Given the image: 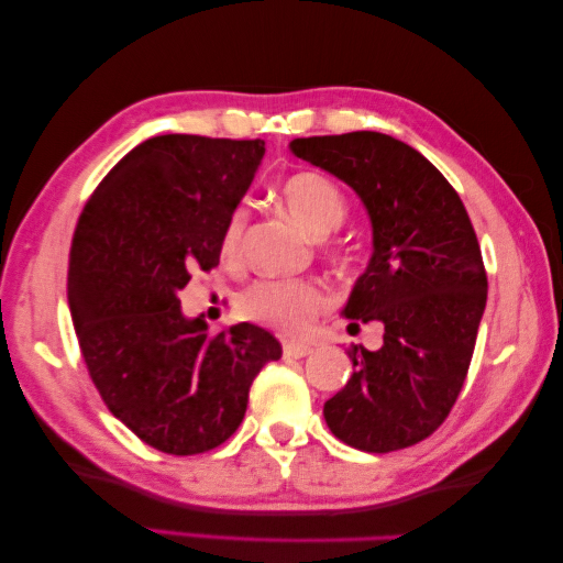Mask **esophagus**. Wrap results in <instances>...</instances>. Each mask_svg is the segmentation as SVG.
<instances>
[{"label":"esophagus","mask_w":563,"mask_h":563,"mask_svg":"<svg viewBox=\"0 0 563 563\" xmlns=\"http://www.w3.org/2000/svg\"><path fill=\"white\" fill-rule=\"evenodd\" d=\"M311 354V346L309 344H299V342H287L284 344V356L289 358H303Z\"/></svg>","instance_id":"1"}]
</instances>
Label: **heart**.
Wrapping results in <instances>:
<instances>
[{
    "instance_id": "1",
    "label": "heart",
    "mask_w": 563,
    "mask_h": 563,
    "mask_svg": "<svg viewBox=\"0 0 563 563\" xmlns=\"http://www.w3.org/2000/svg\"><path fill=\"white\" fill-rule=\"evenodd\" d=\"M282 205L289 217L314 239H324L336 232L346 219V199L334 181L317 172L294 174L279 189ZM246 209L239 207L229 217L221 234V254L224 260H236L246 232ZM329 307V291L311 279H264L249 287L239 297V311L246 319L260 321L264 327L294 334L309 324Z\"/></svg>"
}]
</instances>
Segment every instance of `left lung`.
I'll use <instances>...</instances> for the list:
<instances>
[{"label": "left lung", "mask_w": 563, "mask_h": 563, "mask_svg": "<svg viewBox=\"0 0 563 563\" xmlns=\"http://www.w3.org/2000/svg\"><path fill=\"white\" fill-rule=\"evenodd\" d=\"M299 159L356 191L372 221V260L342 314L376 321V352L352 349L354 374L324 404L331 434L386 454L434 434L472 364L486 272L462 199L427 156L379 132L294 140Z\"/></svg>", "instance_id": "8db88e82"}]
</instances>
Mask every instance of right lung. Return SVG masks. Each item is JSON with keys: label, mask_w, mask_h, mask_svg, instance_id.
<instances>
[{"label": "right lung", "mask_w": 563, "mask_h": 563, "mask_svg": "<svg viewBox=\"0 0 563 563\" xmlns=\"http://www.w3.org/2000/svg\"><path fill=\"white\" fill-rule=\"evenodd\" d=\"M264 156L262 140L162 134L136 144L74 229L67 297L107 409L144 444L205 454L234 434L249 386L282 344L254 324L209 334L179 291L219 264L221 234Z\"/></svg>", "instance_id": "1"}]
</instances>
